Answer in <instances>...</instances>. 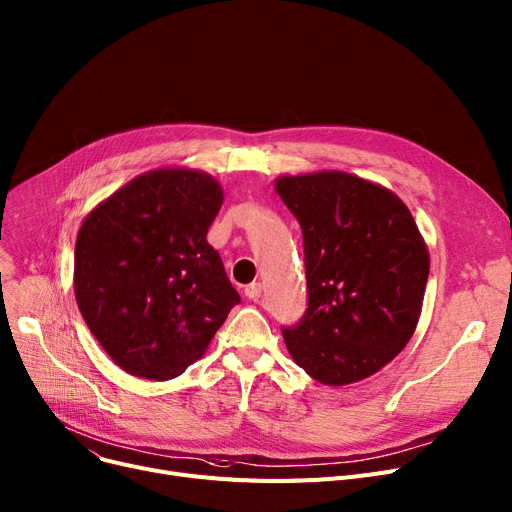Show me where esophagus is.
Segmentation results:
<instances>
[{"label":"esophagus","instance_id":"34e87169","mask_svg":"<svg viewBox=\"0 0 512 512\" xmlns=\"http://www.w3.org/2000/svg\"><path fill=\"white\" fill-rule=\"evenodd\" d=\"M245 296H247L249 300H259V296H261V284H259V282L249 284V286L245 288Z\"/></svg>","mask_w":512,"mask_h":512}]
</instances>
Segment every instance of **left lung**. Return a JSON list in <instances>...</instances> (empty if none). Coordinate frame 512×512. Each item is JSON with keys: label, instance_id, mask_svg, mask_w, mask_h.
I'll return each instance as SVG.
<instances>
[{"label": "left lung", "instance_id": "1", "mask_svg": "<svg viewBox=\"0 0 512 512\" xmlns=\"http://www.w3.org/2000/svg\"><path fill=\"white\" fill-rule=\"evenodd\" d=\"M276 191L302 230L306 311L282 335L294 362L323 385L362 381L416 331L430 257L405 203L360 177H280Z\"/></svg>", "mask_w": 512, "mask_h": 512}]
</instances>
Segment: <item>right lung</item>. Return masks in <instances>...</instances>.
<instances>
[{
  "mask_svg": "<svg viewBox=\"0 0 512 512\" xmlns=\"http://www.w3.org/2000/svg\"><path fill=\"white\" fill-rule=\"evenodd\" d=\"M222 201L214 177L160 168L86 216L76 241V300L98 344L133 377H179L241 302L206 241Z\"/></svg>",
  "mask_w": 512,
  "mask_h": 512,
  "instance_id": "add662e5",
  "label": "right lung"
}]
</instances>
